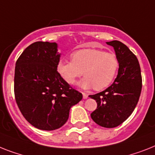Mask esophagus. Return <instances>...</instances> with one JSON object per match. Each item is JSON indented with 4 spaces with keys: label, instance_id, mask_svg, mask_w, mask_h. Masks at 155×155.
Segmentation results:
<instances>
[{
    "label": "esophagus",
    "instance_id": "esophagus-1",
    "mask_svg": "<svg viewBox=\"0 0 155 155\" xmlns=\"http://www.w3.org/2000/svg\"><path fill=\"white\" fill-rule=\"evenodd\" d=\"M82 95H83V98L84 99H87L88 98V94L85 93H82Z\"/></svg>",
    "mask_w": 155,
    "mask_h": 155
}]
</instances>
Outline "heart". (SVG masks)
I'll use <instances>...</instances> for the list:
<instances>
[{
	"mask_svg": "<svg viewBox=\"0 0 155 155\" xmlns=\"http://www.w3.org/2000/svg\"><path fill=\"white\" fill-rule=\"evenodd\" d=\"M71 58L72 60L60 59L57 64L58 74L70 85L74 84L84 72L85 77L79 81V86L101 90L109 86L118 74L119 58L112 52L82 49L74 52Z\"/></svg>",
	"mask_w": 155,
	"mask_h": 155,
	"instance_id": "heart-1",
	"label": "heart"
}]
</instances>
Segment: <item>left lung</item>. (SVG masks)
I'll return each instance as SVG.
<instances>
[{
    "mask_svg": "<svg viewBox=\"0 0 155 155\" xmlns=\"http://www.w3.org/2000/svg\"><path fill=\"white\" fill-rule=\"evenodd\" d=\"M114 47L120 62L114 82L104 91L89 95L97 103L91 113L93 120L104 127H116L131 116L137 105L142 90V75L136 56L117 40L107 42Z\"/></svg>",
    "mask_w": 155,
    "mask_h": 155,
    "instance_id": "left-lung-1",
    "label": "left lung"
}]
</instances>
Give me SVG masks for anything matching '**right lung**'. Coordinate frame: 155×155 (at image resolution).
I'll return each instance as SVG.
<instances>
[{
    "instance_id": "obj_1",
    "label": "right lung",
    "mask_w": 155,
    "mask_h": 155,
    "mask_svg": "<svg viewBox=\"0 0 155 155\" xmlns=\"http://www.w3.org/2000/svg\"><path fill=\"white\" fill-rule=\"evenodd\" d=\"M56 43L35 42L24 50L15 67L14 93L18 108L31 124L53 131L63 126L70 109L82 94L60 76Z\"/></svg>"
}]
</instances>
